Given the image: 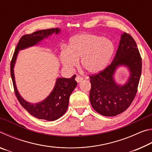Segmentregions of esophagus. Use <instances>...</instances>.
<instances>
[{"instance_id":"1","label":"esophagus","mask_w":152,"mask_h":152,"mask_svg":"<svg viewBox=\"0 0 152 152\" xmlns=\"http://www.w3.org/2000/svg\"><path fill=\"white\" fill-rule=\"evenodd\" d=\"M75 80H76V81L78 82V83H79V82H80L82 80H83V78L78 75V76H76Z\"/></svg>"}]
</instances>
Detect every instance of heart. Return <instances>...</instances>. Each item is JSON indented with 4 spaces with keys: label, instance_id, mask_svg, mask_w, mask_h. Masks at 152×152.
I'll return each mask as SVG.
<instances>
[{
    "label": "heart",
    "instance_id": "obj_1",
    "mask_svg": "<svg viewBox=\"0 0 152 152\" xmlns=\"http://www.w3.org/2000/svg\"><path fill=\"white\" fill-rule=\"evenodd\" d=\"M115 51L111 41L101 35L82 33L73 37L68 49L61 51V63L68 69L81 66L88 73L96 74L106 68Z\"/></svg>",
    "mask_w": 152,
    "mask_h": 152
}]
</instances>
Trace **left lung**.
I'll list each match as a JSON object with an SVG mask.
<instances>
[{
    "instance_id": "obj_1",
    "label": "left lung",
    "mask_w": 152,
    "mask_h": 152,
    "mask_svg": "<svg viewBox=\"0 0 152 152\" xmlns=\"http://www.w3.org/2000/svg\"><path fill=\"white\" fill-rule=\"evenodd\" d=\"M141 66L136 42L129 34L123 33L112 63L104 70L90 76V101L93 109L107 117L116 116L125 111L137 93ZM120 66H127L130 73L128 81L123 86L118 85L114 78Z\"/></svg>"
}]
</instances>
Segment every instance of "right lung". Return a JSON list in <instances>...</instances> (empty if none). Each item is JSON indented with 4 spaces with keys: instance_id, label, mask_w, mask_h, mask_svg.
I'll return each mask as SVG.
<instances>
[{
    "instance_id": "1",
    "label": "right lung",
    "mask_w": 152,
    "mask_h": 152,
    "mask_svg": "<svg viewBox=\"0 0 152 152\" xmlns=\"http://www.w3.org/2000/svg\"><path fill=\"white\" fill-rule=\"evenodd\" d=\"M60 32L59 28H53L39 30L31 34L22 36L15 49L11 62V75L15 95L20 104L32 116L50 121L59 119L66 112L68 107L69 98L77 85V82L75 80L76 75H74L70 78H57L54 88L46 99L37 103H31L23 99L17 91L15 80L14 66L19 50L37 45L41 41L48 37L53 33L58 34Z\"/></svg>"
}]
</instances>
